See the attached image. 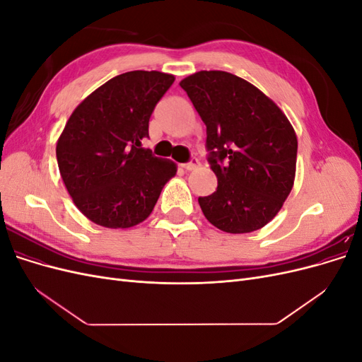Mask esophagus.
<instances>
[{"instance_id": "esophagus-1", "label": "esophagus", "mask_w": 362, "mask_h": 362, "mask_svg": "<svg viewBox=\"0 0 362 362\" xmlns=\"http://www.w3.org/2000/svg\"><path fill=\"white\" fill-rule=\"evenodd\" d=\"M198 166H199V160H198V158H192L189 163L182 164V168H184L185 170H194Z\"/></svg>"}]
</instances>
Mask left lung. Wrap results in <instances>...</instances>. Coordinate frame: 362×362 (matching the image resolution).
Returning a JSON list of instances; mask_svg holds the SVG:
<instances>
[{
    "label": "left lung",
    "instance_id": "1",
    "mask_svg": "<svg viewBox=\"0 0 362 362\" xmlns=\"http://www.w3.org/2000/svg\"><path fill=\"white\" fill-rule=\"evenodd\" d=\"M180 86L206 127L217 189L199 198L206 221L245 234L267 225L294 184L298 137L287 116L254 84L223 71H201Z\"/></svg>",
    "mask_w": 362,
    "mask_h": 362
}]
</instances>
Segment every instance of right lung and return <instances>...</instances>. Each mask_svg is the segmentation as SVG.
I'll use <instances>...</instances> for the list:
<instances>
[{
	"label": "right lung",
	"mask_w": 362,
	"mask_h": 362,
	"mask_svg": "<svg viewBox=\"0 0 362 362\" xmlns=\"http://www.w3.org/2000/svg\"><path fill=\"white\" fill-rule=\"evenodd\" d=\"M175 76L120 74L75 108L57 140L62 180L76 208L96 225L136 226L154 210L177 164L141 148L149 117Z\"/></svg>",
	"instance_id": "add662e5"
}]
</instances>
